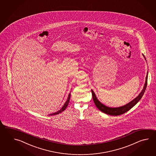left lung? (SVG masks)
I'll list each match as a JSON object with an SVG mask.
<instances>
[{
	"mask_svg": "<svg viewBox=\"0 0 156 156\" xmlns=\"http://www.w3.org/2000/svg\"><path fill=\"white\" fill-rule=\"evenodd\" d=\"M143 56L145 58V56L144 55H143ZM145 59H146V58H145ZM147 80H148V73H147V76H146V83H145L143 89L142 90V92L139 94V95L137 96L136 98L132 100V101H130V103L126 104V105L119 107V108H109V107L105 106V105H103V104H101L100 102L97 99L95 93H94L93 90H91L94 102L95 103L96 107L98 108V109L100 110L101 112H102L103 113H105L106 114H108L110 115H114V116H117V115H122L124 113H126V112L129 110L130 109H132L133 107L136 104L138 103L139 100H140V99L142 98L144 93L145 92L146 87H147Z\"/></svg>",
	"mask_w": 156,
	"mask_h": 156,
	"instance_id": "1",
	"label": "left lung"
}]
</instances>
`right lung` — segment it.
<instances>
[{
  "mask_svg": "<svg viewBox=\"0 0 156 156\" xmlns=\"http://www.w3.org/2000/svg\"><path fill=\"white\" fill-rule=\"evenodd\" d=\"M70 95H71V93L69 94V96H68V98H67V101H66V103H65V104H64V105H63V107H62V108H61L59 111L57 112L56 113L51 114H50V115H54L58 114H60V113H62V112H63L66 109V108L68 104H69V101H70Z\"/></svg>",
  "mask_w": 156,
  "mask_h": 156,
  "instance_id": "add662e5",
  "label": "right lung"
}]
</instances>
